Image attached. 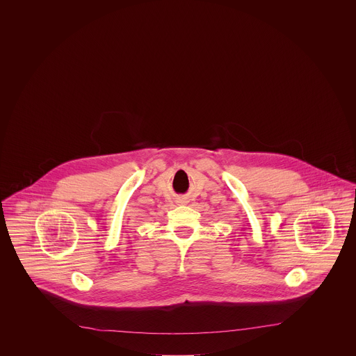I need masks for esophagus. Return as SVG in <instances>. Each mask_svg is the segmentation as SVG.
Returning <instances> with one entry per match:
<instances>
[{"label": "esophagus", "mask_w": 356, "mask_h": 356, "mask_svg": "<svg viewBox=\"0 0 356 356\" xmlns=\"http://www.w3.org/2000/svg\"><path fill=\"white\" fill-rule=\"evenodd\" d=\"M179 203H180V204H186V197H179Z\"/></svg>", "instance_id": "1"}]
</instances>
